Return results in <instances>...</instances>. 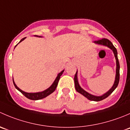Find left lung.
I'll use <instances>...</instances> for the list:
<instances>
[{"label": "left lung", "mask_w": 130, "mask_h": 130, "mask_svg": "<svg viewBox=\"0 0 130 130\" xmlns=\"http://www.w3.org/2000/svg\"><path fill=\"white\" fill-rule=\"evenodd\" d=\"M95 44H101V45H104L106 46H107L108 48H109L110 49L112 50V52H113L114 55H115V58H116V77H115V83H114L112 87L107 92L105 93L103 95H101V96H96V95H92V94H89V92H86V90H84L82 87L80 86L78 82V78H77V72H76L75 75L74 77V82H75V89L78 92H79L80 94H81L82 95H83L84 96L86 97V98L90 101H100L103 100V99H106V98L109 96L114 90H115V89L117 87L118 85L119 84V81H120V63H119L118 58V52L116 50V48L114 46V45L112 44V43L109 40H107V39L103 38L101 40H99L98 41H94Z\"/></svg>", "instance_id": "8db88e82"}]
</instances>
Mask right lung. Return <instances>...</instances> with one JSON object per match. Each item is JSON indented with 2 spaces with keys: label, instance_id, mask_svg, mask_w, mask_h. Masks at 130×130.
<instances>
[{
  "label": "right lung",
  "instance_id": "add662e5",
  "mask_svg": "<svg viewBox=\"0 0 130 130\" xmlns=\"http://www.w3.org/2000/svg\"><path fill=\"white\" fill-rule=\"evenodd\" d=\"M35 36H37V37L38 36H36V35H35ZM39 37H42V36H39ZM25 38H24L22 39V40H21L20 41H19V43H20V42H21L22 41L24 40ZM18 44H16V45H15V46H16ZM63 72H64V70H62L61 72H60L58 73V74L57 78H56V79L55 80V81L53 82V83L52 84V85L50 86V87H49V88H48L47 89L44 90V91L40 92H35V93L26 92L23 91V90L20 89H19V87H18V86H16V84H15V82H14V79L12 78L13 83H14V86H15V88H16L17 89L19 90V91H20L21 92L22 94H23L25 97H26V98H28V99H31V100H35V101L39 100V99H43V98H46V97H47L48 95H49L50 94H51L52 93H53V92L55 90L56 88H57V87L58 86V83L59 80H60V76L62 75V73H63Z\"/></svg>",
  "mask_w": 130,
  "mask_h": 130
}]
</instances>
